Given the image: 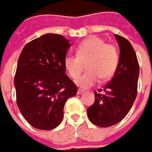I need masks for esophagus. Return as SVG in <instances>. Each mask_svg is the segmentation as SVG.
<instances>
[{
	"mask_svg": "<svg viewBox=\"0 0 152 152\" xmlns=\"http://www.w3.org/2000/svg\"><path fill=\"white\" fill-rule=\"evenodd\" d=\"M83 90H82V89H78V92H77V93H78V95H79V94H82V93H83Z\"/></svg>",
	"mask_w": 152,
	"mask_h": 152,
	"instance_id": "obj_1",
	"label": "esophagus"
}]
</instances>
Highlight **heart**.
<instances>
[{
  "mask_svg": "<svg viewBox=\"0 0 152 152\" xmlns=\"http://www.w3.org/2000/svg\"><path fill=\"white\" fill-rule=\"evenodd\" d=\"M86 62L88 71L75 81L83 88L92 87L98 78L105 81L112 77L119 64V52L114 45L105 43L101 37H89L78 44L76 56L67 55L64 57V68L69 77L78 78Z\"/></svg>",
  "mask_w": 152,
  "mask_h": 152,
  "instance_id": "b5f03b06",
  "label": "heart"
}]
</instances>
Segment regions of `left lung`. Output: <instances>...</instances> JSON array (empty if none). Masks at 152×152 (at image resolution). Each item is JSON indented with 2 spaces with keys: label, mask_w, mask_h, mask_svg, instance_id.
<instances>
[{
  "label": "left lung",
  "mask_w": 152,
  "mask_h": 152,
  "mask_svg": "<svg viewBox=\"0 0 152 152\" xmlns=\"http://www.w3.org/2000/svg\"><path fill=\"white\" fill-rule=\"evenodd\" d=\"M115 37L120 49L115 73L103 89L94 91L95 102L87 110L90 121L104 128L120 122L129 112L137 94L139 64L135 50L124 37Z\"/></svg>",
  "instance_id": "1"
}]
</instances>
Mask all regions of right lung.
Here are the masks:
<instances>
[{"instance_id":"add662e5","label":"right lung","mask_w":152,"mask_h":152,"mask_svg":"<svg viewBox=\"0 0 152 152\" xmlns=\"http://www.w3.org/2000/svg\"><path fill=\"white\" fill-rule=\"evenodd\" d=\"M69 47L63 36L47 33L26 44L20 53L14 81L16 103L37 129L59 125L65 102L77 94L76 85L65 74L64 60Z\"/></svg>"}]
</instances>
